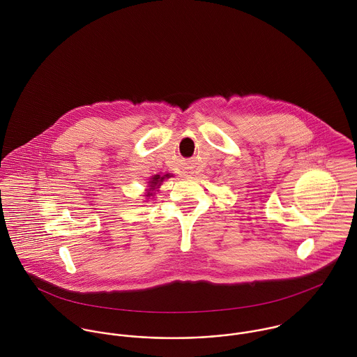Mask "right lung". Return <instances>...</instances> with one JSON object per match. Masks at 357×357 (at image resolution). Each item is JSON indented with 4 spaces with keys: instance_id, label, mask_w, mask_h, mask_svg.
Returning <instances> with one entry per match:
<instances>
[{
    "instance_id": "1",
    "label": "right lung",
    "mask_w": 357,
    "mask_h": 357,
    "mask_svg": "<svg viewBox=\"0 0 357 357\" xmlns=\"http://www.w3.org/2000/svg\"><path fill=\"white\" fill-rule=\"evenodd\" d=\"M165 177H170L169 174H165V176H159V174H156V176H153V180L150 181V187H151V190H153L155 187H158V185H160V183L163 181V178ZM153 195V192H147V197H151Z\"/></svg>"
}]
</instances>
